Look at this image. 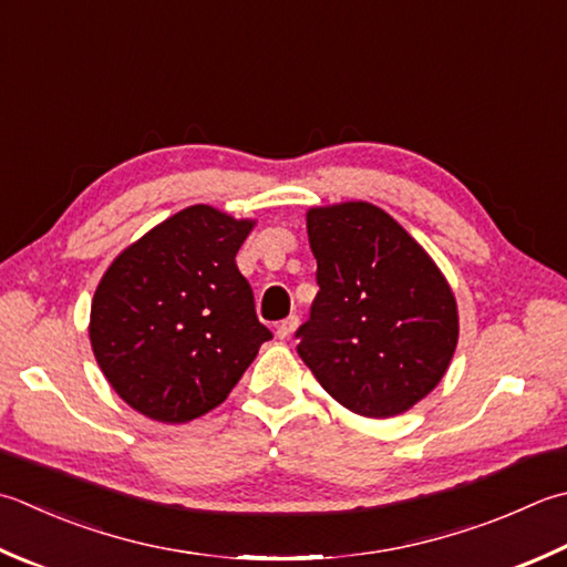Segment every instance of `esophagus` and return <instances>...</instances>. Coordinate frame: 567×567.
Returning a JSON list of instances; mask_svg holds the SVG:
<instances>
[{
	"instance_id": "esophagus-1",
	"label": "esophagus",
	"mask_w": 567,
	"mask_h": 567,
	"mask_svg": "<svg viewBox=\"0 0 567 567\" xmlns=\"http://www.w3.org/2000/svg\"><path fill=\"white\" fill-rule=\"evenodd\" d=\"M297 324H299V317L297 315H290L287 319H282L280 324H277V329H275L277 339H290L292 331L297 329Z\"/></svg>"
}]
</instances>
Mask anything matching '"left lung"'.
Wrapping results in <instances>:
<instances>
[{
    "instance_id": "8db88e82",
    "label": "left lung",
    "mask_w": 567,
    "mask_h": 567,
    "mask_svg": "<svg viewBox=\"0 0 567 567\" xmlns=\"http://www.w3.org/2000/svg\"><path fill=\"white\" fill-rule=\"evenodd\" d=\"M319 292L297 353L337 403L393 417L435 388L457 349L445 275L383 208L349 202L307 210Z\"/></svg>"
}]
</instances>
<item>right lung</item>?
Here are the masks:
<instances>
[{"mask_svg":"<svg viewBox=\"0 0 567 567\" xmlns=\"http://www.w3.org/2000/svg\"><path fill=\"white\" fill-rule=\"evenodd\" d=\"M252 220L188 206L122 250L91 307V343L115 393L159 423L228 398L270 329L236 265Z\"/></svg>","mask_w":567,"mask_h":567,"instance_id":"right-lung-1","label":"right lung"}]
</instances>
